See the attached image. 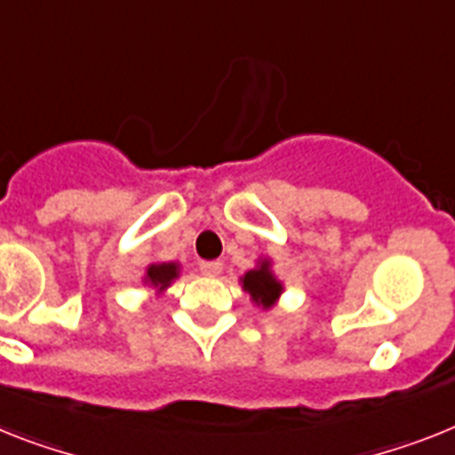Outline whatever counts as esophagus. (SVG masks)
<instances>
[{
  "instance_id": "1",
  "label": "esophagus",
  "mask_w": 455,
  "mask_h": 455,
  "mask_svg": "<svg viewBox=\"0 0 455 455\" xmlns=\"http://www.w3.org/2000/svg\"><path fill=\"white\" fill-rule=\"evenodd\" d=\"M221 268H224V263L221 261H201L198 263V270L204 275H208V277H217V275L221 273Z\"/></svg>"
}]
</instances>
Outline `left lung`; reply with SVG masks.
<instances>
[{"instance_id": "obj_1", "label": "left lung", "mask_w": 455, "mask_h": 455, "mask_svg": "<svg viewBox=\"0 0 455 455\" xmlns=\"http://www.w3.org/2000/svg\"><path fill=\"white\" fill-rule=\"evenodd\" d=\"M243 289L250 291V296L257 300L259 305L263 307H270L275 303V299L280 296L282 291V284L273 277L268 268V261L261 263V268L257 270H250V273L243 277Z\"/></svg>"}]
</instances>
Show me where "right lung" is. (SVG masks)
Returning a JSON list of instances; mask_svg holds the SVG:
<instances>
[{
	"instance_id": "add662e5",
	"label": "right lung",
	"mask_w": 455,
	"mask_h": 455,
	"mask_svg": "<svg viewBox=\"0 0 455 455\" xmlns=\"http://www.w3.org/2000/svg\"><path fill=\"white\" fill-rule=\"evenodd\" d=\"M178 277V266L175 263H152L148 268V277L145 280L150 282L152 286H159V289H166L171 284V280Z\"/></svg>"
}]
</instances>
